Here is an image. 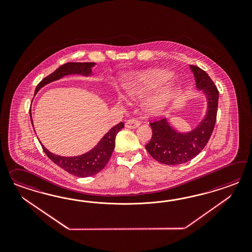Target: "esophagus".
<instances>
[{"mask_svg": "<svg viewBox=\"0 0 252 252\" xmlns=\"http://www.w3.org/2000/svg\"><path fill=\"white\" fill-rule=\"evenodd\" d=\"M139 125H140V121H138L137 119H131L126 123V127L134 129V128H137Z\"/></svg>", "mask_w": 252, "mask_h": 252, "instance_id": "obj_1", "label": "esophagus"}]
</instances>
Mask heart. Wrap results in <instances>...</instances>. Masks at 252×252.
<instances>
[{
	"label": "heart",
	"mask_w": 252,
	"mask_h": 252,
	"mask_svg": "<svg viewBox=\"0 0 252 252\" xmlns=\"http://www.w3.org/2000/svg\"><path fill=\"white\" fill-rule=\"evenodd\" d=\"M172 77V74L162 70H149L138 72L126 76L123 80L121 88L124 94L130 99L143 97L146 94L153 92L160 85L164 84ZM177 91L175 85L163 87L158 92H154L144 102L146 111L151 115H158L161 113L171 99L174 98Z\"/></svg>",
	"instance_id": "obj_1"
}]
</instances>
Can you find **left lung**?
I'll list each match as a JSON object with an SVG mask.
<instances>
[{"label": "left lung", "instance_id": "left-lung-1", "mask_svg": "<svg viewBox=\"0 0 252 252\" xmlns=\"http://www.w3.org/2000/svg\"><path fill=\"white\" fill-rule=\"evenodd\" d=\"M196 87L203 92L207 99L206 115L196 128L180 133L172 127L166 118L150 123L153 137L145 146L154 160L167 165H177L192 160L206 146L216 122L219 92L205 71L190 65Z\"/></svg>", "mask_w": 252, "mask_h": 252}]
</instances>
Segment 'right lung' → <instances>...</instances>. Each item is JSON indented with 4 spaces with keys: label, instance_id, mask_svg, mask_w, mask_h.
<instances>
[{
    "label": "right lung",
    "instance_id": "add662e5",
    "mask_svg": "<svg viewBox=\"0 0 252 252\" xmlns=\"http://www.w3.org/2000/svg\"><path fill=\"white\" fill-rule=\"evenodd\" d=\"M95 63H66L63 64L59 68L56 69L54 73L46 76L39 83H38L35 94L45 85L49 84L53 81L58 80L62 77L67 75H82L88 76L92 75V68L95 66ZM31 114V124L32 116ZM124 123L120 122L118 125L112 127L107 132L106 134L102 137L99 141V143L95 146L90 152L84 153L79 156L74 157H63L56 155L49 152L44 146L41 144V147L44 151L46 155L49 159L53 160L55 164L59 167L63 169L69 174L78 177H87V176H94L100 172L103 168L105 167L110 157L114 152L115 147V137L120 130L124 128Z\"/></svg>",
    "mask_w": 252,
    "mask_h": 252
}]
</instances>
